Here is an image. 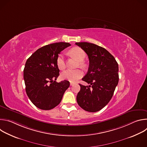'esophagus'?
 Listing matches in <instances>:
<instances>
[{
  "instance_id": "1",
  "label": "esophagus",
  "mask_w": 147,
  "mask_h": 147,
  "mask_svg": "<svg viewBox=\"0 0 147 147\" xmlns=\"http://www.w3.org/2000/svg\"><path fill=\"white\" fill-rule=\"evenodd\" d=\"M74 84V82H70V86H73Z\"/></svg>"
}]
</instances>
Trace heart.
I'll use <instances>...</instances> for the list:
<instances>
[{"label": "heart", "instance_id": "obj_1", "mask_svg": "<svg viewBox=\"0 0 147 147\" xmlns=\"http://www.w3.org/2000/svg\"><path fill=\"white\" fill-rule=\"evenodd\" d=\"M70 53L78 61H80V65H82V63L86 57V53L81 48L75 47L72 48ZM56 64L60 70L64 69L66 67L64 55L63 54L59 55L56 59ZM83 76V72L80 70H66L61 73V78L63 80H66L71 82H76L80 79Z\"/></svg>", "mask_w": 147, "mask_h": 147}]
</instances>
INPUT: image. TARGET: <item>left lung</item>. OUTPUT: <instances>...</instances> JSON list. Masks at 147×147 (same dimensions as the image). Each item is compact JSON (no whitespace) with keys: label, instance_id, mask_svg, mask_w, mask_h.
Returning a JSON list of instances; mask_svg holds the SVG:
<instances>
[{"label":"left lung","instance_id":"1","mask_svg":"<svg viewBox=\"0 0 147 147\" xmlns=\"http://www.w3.org/2000/svg\"><path fill=\"white\" fill-rule=\"evenodd\" d=\"M87 54L88 70L82 80L90 86L80 84L77 94L78 105L87 112H96L105 107L111 99L119 82V66L115 57L105 48L95 44L76 42Z\"/></svg>","mask_w":147,"mask_h":147}]
</instances>
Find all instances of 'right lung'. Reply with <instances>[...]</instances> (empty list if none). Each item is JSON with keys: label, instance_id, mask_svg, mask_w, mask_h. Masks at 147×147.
<instances>
[{"label": "right lung", "instance_id": "add662e5", "mask_svg": "<svg viewBox=\"0 0 147 147\" xmlns=\"http://www.w3.org/2000/svg\"><path fill=\"white\" fill-rule=\"evenodd\" d=\"M71 45L67 42L49 44L36 50L27 60L24 69L26 91L35 107L51 110L60 103L70 82L56 81L59 76L58 55Z\"/></svg>", "mask_w": 147, "mask_h": 147}]
</instances>
